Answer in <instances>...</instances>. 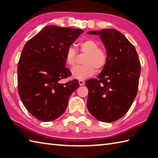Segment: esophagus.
Listing matches in <instances>:
<instances>
[{"label":"esophagus","mask_w":158,"mask_h":158,"mask_svg":"<svg viewBox=\"0 0 158 158\" xmlns=\"http://www.w3.org/2000/svg\"><path fill=\"white\" fill-rule=\"evenodd\" d=\"M79 85H80V86H82V85H84L85 84V81H84V80H79Z\"/></svg>","instance_id":"34e87169"}]
</instances>
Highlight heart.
<instances>
[{
	"label": "heart",
	"instance_id": "obj_1",
	"mask_svg": "<svg viewBox=\"0 0 158 158\" xmlns=\"http://www.w3.org/2000/svg\"><path fill=\"white\" fill-rule=\"evenodd\" d=\"M80 54H85L83 58L84 65L76 67L72 70L73 78L83 80L95 74L97 69L100 72L104 68L108 60L106 51L93 39H86L79 44ZM65 63L69 67H73L76 63L77 52L73 47L70 46L66 51L65 55Z\"/></svg>",
	"mask_w": 158,
	"mask_h": 158
}]
</instances>
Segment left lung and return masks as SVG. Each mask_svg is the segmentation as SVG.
<instances>
[{
  "label": "left lung",
  "mask_w": 158,
  "mask_h": 158,
  "mask_svg": "<svg viewBox=\"0 0 158 158\" xmlns=\"http://www.w3.org/2000/svg\"><path fill=\"white\" fill-rule=\"evenodd\" d=\"M88 33L100 36L108 60L98 78L86 82L87 108L98 120L111 123L127 113L136 98L140 63L135 47L121 32L105 28Z\"/></svg>",
  "instance_id": "obj_1"
}]
</instances>
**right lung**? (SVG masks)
I'll use <instances>...</instances> for the list:
<instances>
[{
  "mask_svg": "<svg viewBox=\"0 0 158 158\" xmlns=\"http://www.w3.org/2000/svg\"><path fill=\"white\" fill-rule=\"evenodd\" d=\"M81 29L47 26L28 40L18 66V89L25 108L38 120L48 122L62 115L72 93L78 88L77 80L61 84L71 76L65 55Z\"/></svg>",
  "mask_w": 158,
  "mask_h": 158,
  "instance_id": "obj_1",
  "label": "right lung"
}]
</instances>
